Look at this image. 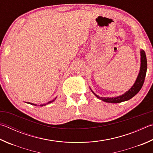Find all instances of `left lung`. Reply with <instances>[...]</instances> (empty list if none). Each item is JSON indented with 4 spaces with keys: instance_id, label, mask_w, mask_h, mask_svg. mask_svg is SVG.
Wrapping results in <instances>:
<instances>
[{
    "instance_id": "obj_1",
    "label": "left lung",
    "mask_w": 153,
    "mask_h": 153,
    "mask_svg": "<svg viewBox=\"0 0 153 153\" xmlns=\"http://www.w3.org/2000/svg\"><path fill=\"white\" fill-rule=\"evenodd\" d=\"M146 69L147 62L145 52H144V50H140V68L139 74H138V76L134 85L132 86L131 88L129 89L128 91H126L123 95L117 97H112V98H102V97H100L98 95H96L94 91H91L97 98L102 100V101L108 102V103H120L122 102L131 99L132 97H134L136 94H138V91L142 88L144 79H145L146 77Z\"/></svg>"
}]
</instances>
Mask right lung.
I'll use <instances>...</instances> for the list:
<instances>
[{
  "instance_id": "add662e5",
  "label": "right lung",
  "mask_w": 153,
  "mask_h": 153,
  "mask_svg": "<svg viewBox=\"0 0 153 153\" xmlns=\"http://www.w3.org/2000/svg\"><path fill=\"white\" fill-rule=\"evenodd\" d=\"M56 99V98H55L53 100H51V101H49V102H48V103H46V104H41V105H40L41 106H43V105H47V104H50V103H51V102H53V101H55V100ZM28 104H31V105H37V104H31V103H30V102H28Z\"/></svg>"
}]
</instances>
